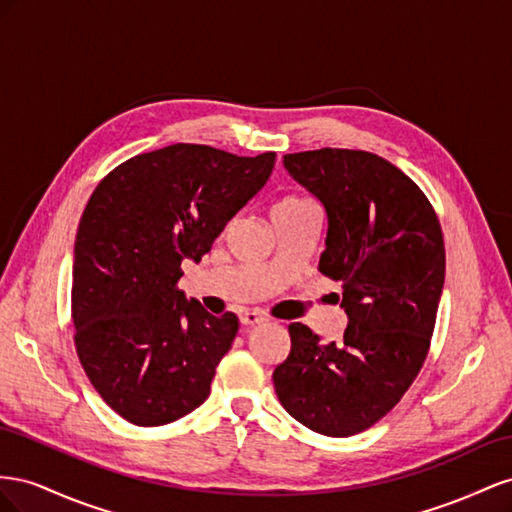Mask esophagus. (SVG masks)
<instances>
[{"instance_id":"1","label":"esophagus","mask_w":512,"mask_h":512,"mask_svg":"<svg viewBox=\"0 0 512 512\" xmlns=\"http://www.w3.org/2000/svg\"><path fill=\"white\" fill-rule=\"evenodd\" d=\"M240 321H242V326H244V328H251V326L266 324L268 319H266L264 315H261V313H257V311H246V313H242Z\"/></svg>"}]
</instances>
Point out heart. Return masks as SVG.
I'll return each mask as SVG.
<instances>
[{
    "instance_id": "heart-1",
    "label": "heart",
    "mask_w": 512,
    "mask_h": 512,
    "mask_svg": "<svg viewBox=\"0 0 512 512\" xmlns=\"http://www.w3.org/2000/svg\"><path fill=\"white\" fill-rule=\"evenodd\" d=\"M300 203H306V199H300V197H287L283 201H279L274 206V210H281V208H294V206H300Z\"/></svg>"
}]
</instances>
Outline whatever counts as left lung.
I'll return each instance as SVG.
<instances>
[{
  "mask_svg": "<svg viewBox=\"0 0 512 512\" xmlns=\"http://www.w3.org/2000/svg\"><path fill=\"white\" fill-rule=\"evenodd\" d=\"M283 165L324 206L319 272L341 283L347 328L341 343H321L291 324L272 382L304 427L347 437L384 418L427 358L446 274L442 227L420 188L377 154L324 148Z\"/></svg>",
  "mask_w": 512,
  "mask_h": 512,
  "instance_id": "obj_1",
  "label": "left lung"
}]
</instances>
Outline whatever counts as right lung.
Wrapping results in <instances>:
<instances>
[{
	"label": "right lung",
	"mask_w": 512,
	"mask_h": 512,
	"mask_svg": "<svg viewBox=\"0 0 512 512\" xmlns=\"http://www.w3.org/2000/svg\"><path fill=\"white\" fill-rule=\"evenodd\" d=\"M274 160L175 143L126 160L87 201L72 259L75 343L100 397L133 425H167L208 399L240 321L188 300L180 266L210 253Z\"/></svg>",
	"instance_id": "add662e5"
}]
</instances>
